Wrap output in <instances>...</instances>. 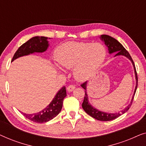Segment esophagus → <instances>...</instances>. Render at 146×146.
I'll use <instances>...</instances> for the list:
<instances>
[{
    "instance_id": "obj_1",
    "label": "esophagus",
    "mask_w": 146,
    "mask_h": 146,
    "mask_svg": "<svg viewBox=\"0 0 146 146\" xmlns=\"http://www.w3.org/2000/svg\"><path fill=\"white\" fill-rule=\"evenodd\" d=\"M75 89V86L74 85H69L67 87V90L68 92H72Z\"/></svg>"
}]
</instances>
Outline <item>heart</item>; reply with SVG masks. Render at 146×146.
Wrapping results in <instances>:
<instances>
[{
	"mask_svg": "<svg viewBox=\"0 0 146 146\" xmlns=\"http://www.w3.org/2000/svg\"><path fill=\"white\" fill-rule=\"evenodd\" d=\"M106 55L100 43L68 42L55 50V60L62 68L73 69L74 76L79 81L90 78L102 64Z\"/></svg>",
	"mask_w": 146,
	"mask_h": 146,
	"instance_id": "b5f03b06",
	"label": "heart"
}]
</instances>
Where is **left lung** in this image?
I'll return each mask as SVG.
<instances>
[{"label": "left lung", "instance_id": "8db88e82", "mask_svg": "<svg viewBox=\"0 0 146 146\" xmlns=\"http://www.w3.org/2000/svg\"><path fill=\"white\" fill-rule=\"evenodd\" d=\"M100 39L104 42L105 45L108 48V52L109 54H112L114 52L115 53L116 56H124L126 58H127L131 62L132 65L133 66V69H134V72H135V80H136V83H135V88L134 90V92H133V95L131 98V100L130 102V104L125 108L124 109L122 110L121 111H119L118 112L115 113H107L104 112V111H100L94 108L90 104V103L89 102L88 100V96L87 92H86V89H87V82H85L84 83H83L82 84H81V86L85 90V96H84V99L83 103L82 104V108L84 109L86 112L88 114L90 115L94 118L98 119L100 121H110L112 119H114L119 116H120L121 115L123 114V113L126 112L130 108L131 104H132L133 97H134L135 92H136L137 87V75L136 72V70H135V64L133 62L132 58H131V56L129 55L128 52H127L124 47L121 45V44L116 39L113 38L111 36H110L108 35H102L100 36Z\"/></svg>", "mask_w": 146, "mask_h": 146}]
</instances>
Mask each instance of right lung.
<instances>
[{"label": "right lung", "instance_id": "right-lung-1", "mask_svg": "<svg viewBox=\"0 0 146 146\" xmlns=\"http://www.w3.org/2000/svg\"><path fill=\"white\" fill-rule=\"evenodd\" d=\"M48 38L44 36H35L21 46L16 52L12 62L18 58L27 56L36 52H44L49 46ZM66 96V87L63 86L58 90L50 104L38 113L28 114L22 112L27 119L36 123L47 122L55 117L60 112L62 108L64 98Z\"/></svg>", "mask_w": 146, "mask_h": 146}]
</instances>
